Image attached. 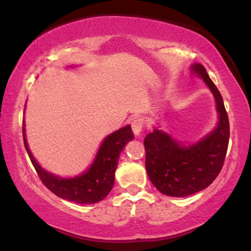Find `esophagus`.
<instances>
[{"label": "esophagus", "mask_w": 251, "mask_h": 251, "mask_svg": "<svg viewBox=\"0 0 251 251\" xmlns=\"http://www.w3.org/2000/svg\"><path fill=\"white\" fill-rule=\"evenodd\" d=\"M131 126H132V131H133V134L135 135V137H138V135L142 133V131H143V126H144L143 119H139V118L133 119Z\"/></svg>", "instance_id": "obj_1"}]
</instances>
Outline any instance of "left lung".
Here are the masks:
<instances>
[{
    "label": "left lung",
    "instance_id": "1",
    "mask_svg": "<svg viewBox=\"0 0 251 251\" xmlns=\"http://www.w3.org/2000/svg\"><path fill=\"white\" fill-rule=\"evenodd\" d=\"M190 70L211 91L218 120L211 132L192 144L175 139L159 126H153L145 137L150 180L163 195L171 197H186L208 188L221 172L229 144V119L220 91L201 63H194Z\"/></svg>",
    "mask_w": 251,
    "mask_h": 251
}]
</instances>
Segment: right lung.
<instances>
[{"mask_svg": "<svg viewBox=\"0 0 251 251\" xmlns=\"http://www.w3.org/2000/svg\"><path fill=\"white\" fill-rule=\"evenodd\" d=\"M131 140H133V133L129 125L114 131L102 140L93 162L85 171L74 177L65 178L47 171L36 162L28 146L24 120L25 148L42 183L62 200L79 204L98 203L109 194L113 188L120 153Z\"/></svg>", "mask_w": 251, "mask_h": 251, "instance_id": "obj_1", "label": "right lung"}]
</instances>
